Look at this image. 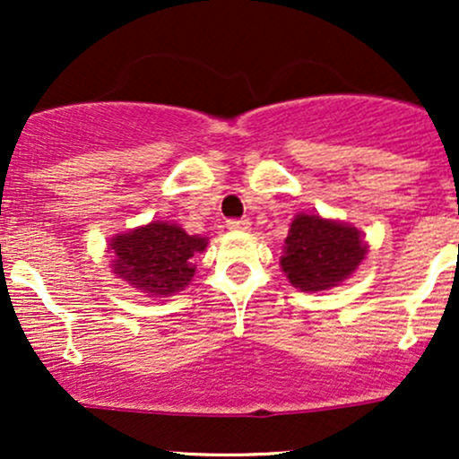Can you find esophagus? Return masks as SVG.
I'll use <instances>...</instances> for the list:
<instances>
[{
	"label": "esophagus",
	"instance_id": "esophagus-1",
	"mask_svg": "<svg viewBox=\"0 0 459 459\" xmlns=\"http://www.w3.org/2000/svg\"><path fill=\"white\" fill-rule=\"evenodd\" d=\"M226 226H229L230 230H247V229H250V220L233 218V220H229V222H226Z\"/></svg>",
	"mask_w": 459,
	"mask_h": 459
}]
</instances>
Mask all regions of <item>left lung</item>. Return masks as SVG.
<instances>
[{
	"mask_svg": "<svg viewBox=\"0 0 459 459\" xmlns=\"http://www.w3.org/2000/svg\"><path fill=\"white\" fill-rule=\"evenodd\" d=\"M365 244L351 226L299 213L284 239L282 272L302 291H321L345 281L365 259Z\"/></svg>",
	"mask_w": 459,
	"mask_h": 459,
	"instance_id": "obj_1",
	"label": "left lung"
}]
</instances>
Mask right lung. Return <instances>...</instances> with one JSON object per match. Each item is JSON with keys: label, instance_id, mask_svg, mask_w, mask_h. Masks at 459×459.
Listing matches in <instances>:
<instances>
[{"label": "right lung", "instance_id": "obj_1", "mask_svg": "<svg viewBox=\"0 0 459 459\" xmlns=\"http://www.w3.org/2000/svg\"><path fill=\"white\" fill-rule=\"evenodd\" d=\"M204 247L207 239L166 222H151L109 244L114 272L152 296H172L186 287L194 276L192 256Z\"/></svg>", "mask_w": 459, "mask_h": 459}]
</instances>
